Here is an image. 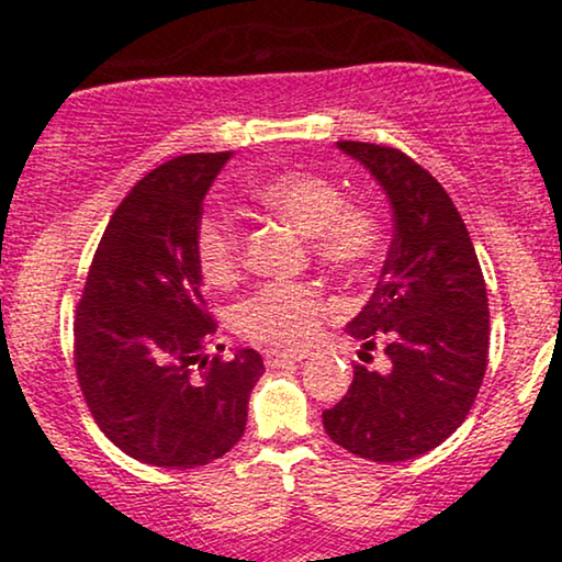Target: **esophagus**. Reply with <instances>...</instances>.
Listing matches in <instances>:
<instances>
[{"label":"esophagus","mask_w":562,"mask_h":562,"mask_svg":"<svg viewBox=\"0 0 562 562\" xmlns=\"http://www.w3.org/2000/svg\"><path fill=\"white\" fill-rule=\"evenodd\" d=\"M301 359H306V353L277 351V348H269V351H263V362H267V367H288V364L301 362Z\"/></svg>","instance_id":"esophagus-1"}]
</instances>
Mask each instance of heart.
Returning a JSON list of instances; mask_svg holds the SVG:
<instances>
[{
    "label": "heart",
    "instance_id": "heart-1",
    "mask_svg": "<svg viewBox=\"0 0 562 562\" xmlns=\"http://www.w3.org/2000/svg\"><path fill=\"white\" fill-rule=\"evenodd\" d=\"M256 203L312 237L314 256L333 272L357 274L375 259L380 222L362 205L346 203L333 182L306 171H280L254 190ZM195 261L205 282L227 288L243 263L240 229L229 216L209 214L195 229ZM322 290L301 282L263 285L237 306V330L254 344L301 348L314 338L330 314Z\"/></svg>",
    "mask_w": 562,
    "mask_h": 562
}]
</instances>
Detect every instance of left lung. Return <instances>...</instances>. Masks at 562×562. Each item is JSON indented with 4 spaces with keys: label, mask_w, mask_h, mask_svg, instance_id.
Returning <instances> with one entry per match:
<instances>
[{
    "label": "left lung",
    "mask_w": 562,
    "mask_h": 562,
    "mask_svg": "<svg viewBox=\"0 0 562 562\" xmlns=\"http://www.w3.org/2000/svg\"><path fill=\"white\" fill-rule=\"evenodd\" d=\"M338 147L375 177L393 211L375 293L346 325L362 340L359 353L383 344L391 367H353L348 393L322 423L364 460H415L447 441L479 396L488 362L486 282L460 211L423 166L396 147Z\"/></svg>",
    "instance_id": "8db88e82"
}]
</instances>
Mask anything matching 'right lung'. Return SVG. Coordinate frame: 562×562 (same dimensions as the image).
Masks as SVG:
<instances>
[{
  "mask_svg": "<svg viewBox=\"0 0 562 562\" xmlns=\"http://www.w3.org/2000/svg\"><path fill=\"white\" fill-rule=\"evenodd\" d=\"M232 153H192L132 187L94 250L76 306V375L94 423L121 451L156 468L209 465L235 447L261 353L205 357L195 229Z\"/></svg>",
  "mask_w": 562,
  "mask_h": 562,
  "instance_id": "1",
  "label": "right lung"
}]
</instances>
